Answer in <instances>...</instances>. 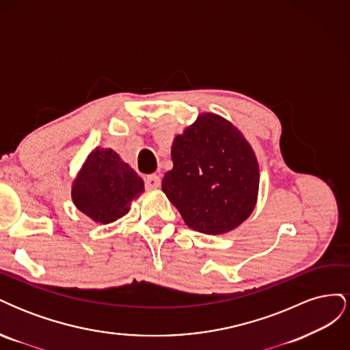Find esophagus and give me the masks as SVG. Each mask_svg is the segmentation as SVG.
Masks as SVG:
<instances>
[{
  "label": "esophagus",
  "instance_id": "34e87169",
  "mask_svg": "<svg viewBox=\"0 0 350 350\" xmlns=\"http://www.w3.org/2000/svg\"><path fill=\"white\" fill-rule=\"evenodd\" d=\"M146 187L149 189H156L161 187V178H159L156 174L149 175L146 178Z\"/></svg>",
  "mask_w": 350,
  "mask_h": 350
}]
</instances>
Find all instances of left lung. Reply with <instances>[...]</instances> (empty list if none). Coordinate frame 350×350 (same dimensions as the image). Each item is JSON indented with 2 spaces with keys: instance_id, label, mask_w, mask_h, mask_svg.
I'll list each match as a JSON object with an SVG mask.
<instances>
[{
  "instance_id": "1",
  "label": "left lung",
  "mask_w": 350,
  "mask_h": 350,
  "mask_svg": "<svg viewBox=\"0 0 350 350\" xmlns=\"http://www.w3.org/2000/svg\"><path fill=\"white\" fill-rule=\"evenodd\" d=\"M174 167L162 189L185 225L201 234L221 235L247 220L257 204L260 166L237 126L204 112L172 143Z\"/></svg>"
}]
</instances>
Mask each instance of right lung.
Wrapping results in <instances>:
<instances>
[{
    "instance_id": "add662e5",
    "label": "right lung",
    "mask_w": 350,
    "mask_h": 350,
    "mask_svg": "<svg viewBox=\"0 0 350 350\" xmlns=\"http://www.w3.org/2000/svg\"><path fill=\"white\" fill-rule=\"evenodd\" d=\"M143 191V179L118 153L96 147L72 181L71 198L81 213L108 225L129 213Z\"/></svg>"
}]
</instances>
